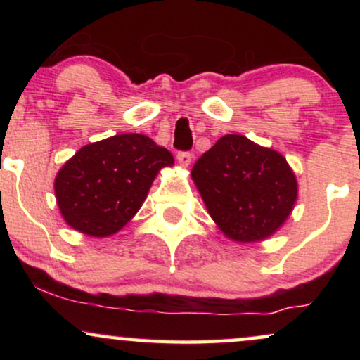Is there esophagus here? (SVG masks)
Segmentation results:
<instances>
[{"label":"esophagus","instance_id":"34e87169","mask_svg":"<svg viewBox=\"0 0 360 360\" xmlns=\"http://www.w3.org/2000/svg\"><path fill=\"white\" fill-rule=\"evenodd\" d=\"M191 160H193L191 152H179V154H177V162H179L181 167H189Z\"/></svg>","mask_w":360,"mask_h":360}]
</instances>
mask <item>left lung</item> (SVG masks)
Segmentation results:
<instances>
[{
  "mask_svg": "<svg viewBox=\"0 0 360 360\" xmlns=\"http://www.w3.org/2000/svg\"><path fill=\"white\" fill-rule=\"evenodd\" d=\"M191 177L210 217L233 242L269 238L298 200V179L286 157L237 134L223 135L205 152Z\"/></svg>",
  "mask_w": 360,
  "mask_h": 360,
  "instance_id": "1",
  "label": "left lung"
}]
</instances>
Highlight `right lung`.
<instances>
[{
	"instance_id": "obj_1",
	"label": "right lung",
	"mask_w": 360,
	"mask_h": 360,
	"mask_svg": "<svg viewBox=\"0 0 360 360\" xmlns=\"http://www.w3.org/2000/svg\"><path fill=\"white\" fill-rule=\"evenodd\" d=\"M172 164L167 148L140 134L88 143L56 176L62 218L88 237L115 235L137 214L160 169Z\"/></svg>"
}]
</instances>
